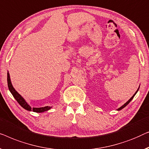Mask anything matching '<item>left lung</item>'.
I'll return each mask as SVG.
<instances>
[{"instance_id": "8db88e82", "label": "left lung", "mask_w": 149, "mask_h": 149, "mask_svg": "<svg viewBox=\"0 0 149 149\" xmlns=\"http://www.w3.org/2000/svg\"><path fill=\"white\" fill-rule=\"evenodd\" d=\"M139 88H140V86H139V87H138V90H137V91H136V93H134V95H133L132 96V97H131L130 98V99H129L128 100H127V101L126 102H125V103L124 104H123V105H122V106H121V107H119V108L118 109H117V111H120V110H121V109H123V108H124V107H126V106L127 105V104H128L130 103V101H131V100L133 99V98H134V96L136 95V93H138V90H139Z\"/></svg>"}]
</instances>
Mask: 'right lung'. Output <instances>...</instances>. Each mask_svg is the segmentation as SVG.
Returning <instances> with one entry per match:
<instances>
[{"instance_id": "right-lung-1", "label": "right lung", "mask_w": 149, "mask_h": 149, "mask_svg": "<svg viewBox=\"0 0 149 149\" xmlns=\"http://www.w3.org/2000/svg\"><path fill=\"white\" fill-rule=\"evenodd\" d=\"M7 84H8V88H9V91L11 92L12 95L13 96V97L15 98V100L18 102V103L23 108L25 109L28 110L29 111H33L36 113H42V112L47 111L51 109L52 108V107H49V106L44 107H40V108L31 107L28 104V102L26 101V100L22 97V95H20L19 94L15 91V89L13 86L9 72H7Z\"/></svg>"}]
</instances>
